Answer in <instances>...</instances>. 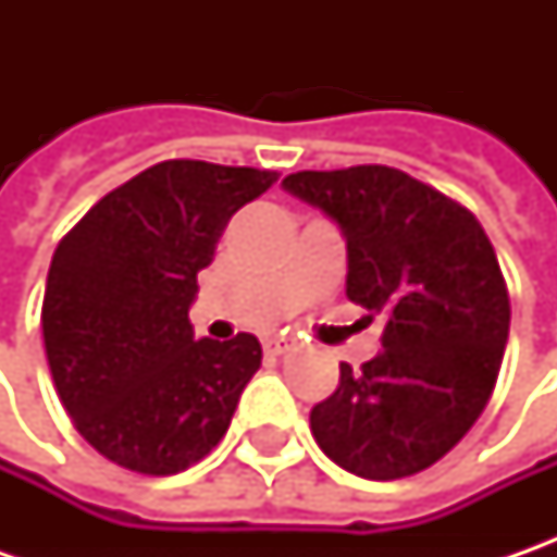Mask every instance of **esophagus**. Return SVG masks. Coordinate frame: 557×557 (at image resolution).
<instances>
[{
  "label": "esophagus",
  "mask_w": 557,
  "mask_h": 557,
  "mask_svg": "<svg viewBox=\"0 0 557 557\" xmlns=\"http://www.w3.org/2000/svg\"><path fill=\"white\" fill-rule=\"evenodd\" d=\"M290 347H294V341H288V337H275V341H267V344H263V350H267L269 356L288 354Z\"/></svg>",
  "instance_id": "esophagus-1"
}]
</instances>
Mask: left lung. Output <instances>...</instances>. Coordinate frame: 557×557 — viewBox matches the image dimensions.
Listing matches in <instances>:
<instances>
[{"label": "left lung", "instance_id": "left-lung-1", "mask_svg": "<svg viewBox=\"0 0 557 557\" xmlns=\"http://www.w3.org/2000/svg\"><path fill=\"white\" fill-rule=\"evenodd\" d=\"M282 188L319 207L347 242V297L384 319L381 354L341 362L315 403V443L369 481L443 459L483 412L508 344V290L486 232L461 203L394 166L290 173Z\"/></svg>", "mask_w": 557, "mask_h": 557}]
</instances>
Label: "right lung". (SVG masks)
<instances>
[{"mask_svg":"<svg viewBox=\"0 0 557 557\" xmlns=\"http://www.w3.org/2000/svg\"><path fill=\"white\" fill-rule=\"evenodd\" d=\"M272 170L163 161L114 188L54 247L42 341L76 431L139 474H176L228 431L260 341L195 337L188 310L235 210Z\"/></svg>","mask_w":557,"mask_h":557,"instance_id":"right-lung-1","label":"right lung"}]
</instances>
